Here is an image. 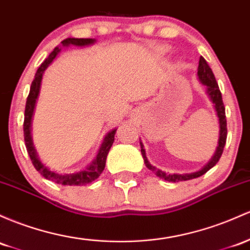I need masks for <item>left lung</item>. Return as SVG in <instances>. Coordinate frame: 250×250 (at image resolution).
<instances>
[{"mask_svg":"<svg viewBox=\"0 0 250 250\" xmlns=\"http://www.w3.org/2000/svg\"><path fill=\"white\" fill-rule=\"evenodd\" d=\"M198 78L199 81L202 82L203 84L207 85V92L209 95L210 100L212 101V103L215 104V109L216 112H217L218 116V121H219V140H218V147L216 149L215 155L212 156L211 161L204 168L201 169L198 172H194V173H188V174H171V173H166V172L161 171V169L155 168L154 166L150 165L148 163L147 158H146V153H145L144 146L141 144V154L144 156L145 164L150 171H153L155 173V175H158L159 178L161 179L167 180V182H185V180H190V179H194V178H198L201 175L205 174L210 168H212L216 164L218 163V160L221 159L222 153H223L224 146H226V141H227V119H226V108H224L223 104V100H222V94L219 91V87L217 82H216L215 76H213L212 70H211L209 65H208L207 60H205L203 57L199 58V65H198Z\"/></svg>","mask_w":250,"mask_h":250,"instance_id":"1","label":"left lung"}]
</instances>
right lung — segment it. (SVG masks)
I'll list each match as a JSON object with an SVG mask.
<instances>
[{
    "mask_svg": "<svg viewBox=\"0 0 250 250\" xmlns=\"http://www.w3.org/2000/svg\"><path fill=\"white\" fill-rule=\"evenodd\" d=\"M94 39H76V38H67V39L62 40V46H68V45H75V46H86L94 43ZM60 52L59 47H56L52 51V53L49 54L47 58L45 59V62L40 65V67L38 68L37 73H35L34 79H33L31 90H29V95L27 97L26 102V109H24V121H23V136H24V145H26L27 152H28L29 158H31L32 164L34 165L35 169H37L39 173L42 175L46 179L52 180V182L57 184H62V185H70V186H81V185H86L94 182L95 179H97L100 177L101 173L103 172L104 167H105V160L106 155H108L109 150L114 144L115 140V134H116V129L109 131L108 135L104 139L102 147H101L100 152H98L97 158L95 159V161H92V164L87 167L86 169L81 172H77V173H57V172L51 171L47 167L43 166L41 164V161L38 158L37 152H35L34 146H33L32 136H31V122H32V116L33 111H34V105L37 102L38 95H39V89H40V83L41 79H42V73L46 70V67L53 62V59L56 58L57 54Z\"/></svg>",
    "mask_w": 250,
    "mask_h": 250,
    "instance_id": "1",
    "label": "right lung"
}]
</instances>
